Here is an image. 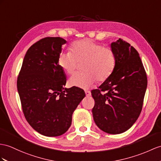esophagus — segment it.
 Masks as SVG:
<instances>
[{
    "label": "esophagus",
    "mask_w": 161,
    "mask_h": 161,
    "mask_svg": "<svg viewBox=\"0 0 161 161\" xmlns=\"http://www.w3.org/2000/svg\"><path fill=\"white\" fill-rule=\"evenodd\" d=\"M85 94H86V96H87V97H89L90 96H91V92H89V91H86L85 92Z\"/></svg>",
    "instance_id": "obj_1"
}]
</instances>
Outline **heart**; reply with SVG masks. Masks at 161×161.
I'll use <instances>...</instances> for the list:
<instances>
[{
    "label": "heart",
    "instance_id": "obj_1",
    "mask_svg": "<svg viewBox=\"0 0 161 161\" xmlns=\"http://www.w3.org/2000/svg\"><path fill=\"white\" fill-rule=\"evenodd\" d=\"M78 64H84V73L70 78L71 86L88 89L96 83V80L104 82L114 72L116 57L109 47L89 39L74 42L70 46V52L61 53L58 58V64L64 71L71 76L75 73Z\"/></svg>",
    "mask_w": 161,
    "mask_h": 161
}]
</instances>
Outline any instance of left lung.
<instances>
[{"mask_svg":"<svg viewBox=\"0 0 161 161\" xmlns=\"http://www.w3.org/2000/svg\"><path fill=\"white\" fill-rule=\"evenodd\" d=\"M116 66L111 76L98 89H93L92 109L97 126L108 134L128 130L142 110L147 79L136 49L122 39L111 43Z\"/></svg>","mask_w":161,"mask_h":161,"instance_id":"8db88e82","label":"left lung"}]
</instances>
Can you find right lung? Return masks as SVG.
Instances as JSON below:
<instances>
[{"label":"right lung","mask_w":161,"mask_h":161,"mask_svg":"<svg viewBox=\"0 0 161 161\" xmlns=\"http://www.w3.org/2000/svg\"><path fill=\"white\" fill-rule=\"evenodd\" d=\"M59 37L35 42L25 54L17 80L23 113L35 130L47 136H60L71 126L72 113L85 93L79 87L66 89L65 74L58 64Z\"/></svg>","instance_id":"obj_1"}]
</instances>
